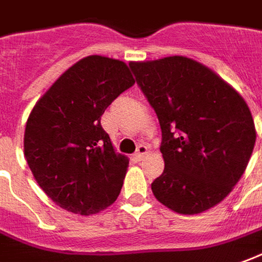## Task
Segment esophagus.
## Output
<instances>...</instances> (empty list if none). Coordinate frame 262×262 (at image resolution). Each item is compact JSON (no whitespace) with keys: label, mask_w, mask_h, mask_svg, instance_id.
<instances>
[{"label":"esophagus","mask_w":262,"mask_h":262,"mask_svg":"<svg viewBox=\"0 0 262 262\" xmlns=\"http://www.w3.org/2000/svg\"><path fill=\"white\" fill-rule=\"evenodd\" d=\"M148 154V148H147V145H138V148H137V152H135V158L138 160V161H141L142 158L145 157V155Z\"/></svg>","instance_id":"34e87169"}]
</instances>
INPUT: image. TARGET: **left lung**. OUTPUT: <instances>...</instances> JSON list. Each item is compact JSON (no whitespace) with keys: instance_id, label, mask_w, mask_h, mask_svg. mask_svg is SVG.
Here are the masks:
<instances>
[{"instance_id":"obj_1","label":"left lung","mask_w":262,"mask_h":262,"mask_svg":"<svg viewBox=\"0 0 262 262\" xmlns=\"http://www.w3.org/2000/svg\"><path fill=\"white\" fill-rule=\"evenodd\" d=\"M162 133L164 172L151 189L184 215L221 203L244 174L257 133L239 94L208 67L174 55L129 62Z\"/></svg>"}]
</instances>
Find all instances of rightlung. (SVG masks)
<instances>
[{
    "mask_svg": "<svg viewBox=\"0 0 262 262\" xmlns=\"http://www.w3.org/2000/svg\"><path fill=\"white\" fill-rule=\"evenodd\" d=\"M134 82L125 62L90 55L70 67L32 108L25 158L38 185L61 208L91 215L120 195L128 158L115 152L101 115Z\"/></svg>",
    "mask_w": 262,
    "mask_h": 262,
    "instance_id": "add662e5",
    "label": "right lung"
}]
</instances>
